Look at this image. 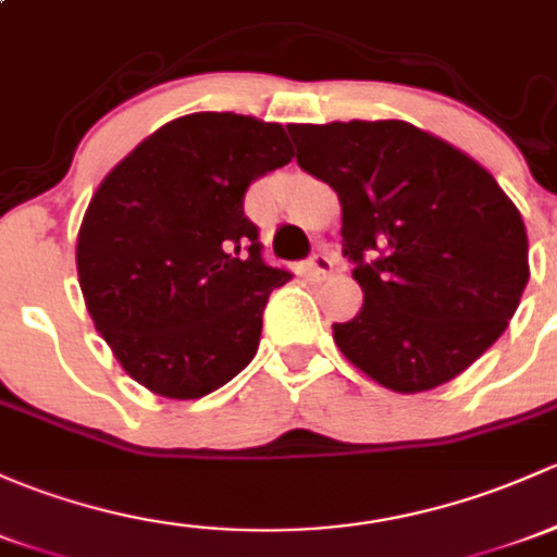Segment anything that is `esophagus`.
<instances>
[{
    "label": "esophagus",
    "instance_id": "1",
    "mask_svg": "<svg viewBox=\"0 0 557 557\" xmlns=\"http://www.w3.org/2000/svg\"><path fill=\"white\" fill-rule=\"evenodd\" d=\"M304 272H307L309 280H323L333 272V259L327 253H314L312 259L307 261V269H304Z\"/></svg>",
    "mask_w": 557,
    "mask_h": 557
}]
</instances>
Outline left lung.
Listing matches in <instances>:
<instances>
[{
  "label": "left lung",
  "mask_w": 557,
  "mask_h": 557,
  "mask_svg": "<svg viewBox=\"0 0 557 557\" xmlns=\"http://www.w3.org/2000/svg\"><path fill=\"white\" fill-rule=\"evenodd\" d=\"M296 162L342 202L362 309L333 323L352 366L400 395L472 366L518 309L529 237L496 178L403 120L288 125Z\"/></svg>",
  "instance_id": "obj_1"
}]
</instances>
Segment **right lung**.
I'll return each instance as SVG.
<instances>
[{
    "label": "right lung",
    "mask_w": 557,
    "mask_h": 557,
    "mask_svg": "<svg viewBox=\"0 0 557 557\" xmlns=\"http://www.w3.org/2000/svg\"><path fill=\"white\" fill-rule=\"evenodd\" d=\"M290 160L277 122L197 111L140 140L98 184L77 234L79 288L140 386L197 400L253 360L267 298L290 272L263 263L243 200Z\"/></svg>",
    "instance_id": "right-lung-1"
}]
</instances>
